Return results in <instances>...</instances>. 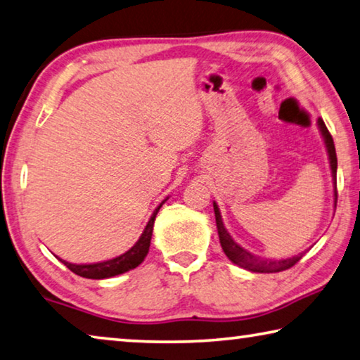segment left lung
Segmentation results:
<instances>
[{"label":"left lung","mask_w":360,"mask_h":360,"mask_svg":"<svg viewBox=\"0 0 360 360\" xmlns=\"http://www.w3.org/2000/svg\"><path fill=\"white\" fill-rule=\"evenodd\" d=\"M319 129L323 136L325 146H327V152H328V158H330V168H332V176H333V182H335V197H336V167H338V160H336V152H335V144H333V138L330 134V131L325 127L323 120L319 118L317 120ZM335 207H336V198H335ZM213 208H214V216H216V226H218V236H219V242L222 247V252L226 253L227 258H229L233 264L243 267V269H248L252 272H281V271H287L290 267H293L296 262H298L301 258H303L304 253H300L293 256V258H287V259H264L259 258V256H255L247 250L242 248L237 242H233V238L231 237V233L226 231L224 224H222L221 219V213L218 205L213 202Z\"/></svg>","instance_id":"8db88e82"}]
</instances>
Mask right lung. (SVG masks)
Masks as SVG:
<instances>
[{
  "label": "right lung",
  "mask_w": 360,
  "mask_h": 360,
  "mask_svg": "<svg viewBox=\"0 0 360 360\" xmlns=\"http://www.w3.org/2000/svg\"><path fill=\"white\" fill-rule=\"evenodd\" d=\"M165 202H167V198H165V200L155 208V211H153L149 222H147L144 232H142V236L139 237V240L136 242L127 253L120 255L117 258H112L108 261L96 262V264H72V262H67V261H62V262H64L72 272H75L77 276L84 277V278H108V277L118 276V274L134 269V267H138L141 262L144 261L147 253H149L153 221H155L158 210L162 208V205Z\"/></svg>",
  "instance_id": "obj_1"
}]
</instances>
